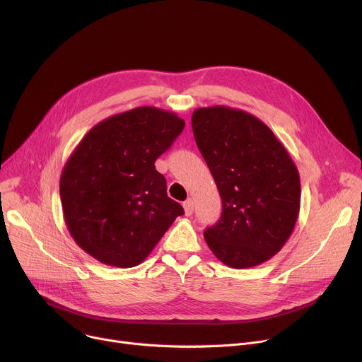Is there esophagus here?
<instances>
[{"mask_svg": "<svg viewBox=\"0 0 362 362\" xmlns=\"http://www.w3.org/2000/svg\"><path fill=\"white\" fill-rule=\"evenodd\" d=\"M182 207H184L185 216H191V214H192V211H194V202H192L191 199H188L187 202H184Z\"/></svg>", "mask_w": 362, "mask_h": 362, "instance_id": "esophagus-1", "label": "esophagus"}]
</instances>
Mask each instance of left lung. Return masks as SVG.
Returning <instances> with one entry per match:
<instances>
[{
	"mask_svg": "<svg viewBox=\"0 0 362 362\" xmlns=\"http://www.w3.org/2000/svg\"><path fill=\"white\" fill-rule=\"evenodd\" d=\"M194 139L217 185L221 216L204 230L232 268L257 267L281 251L300 211V177L284 145L255 116L226 105L194 110Z\"/></svg>",
	"mask_w": 362,
	"mask_h": 362,
	"instance_id": "obj_1",
	"label": "left lung"
}]
</instances>
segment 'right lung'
<instances>
[{
	"label": "right lung",
	"instance_id": "add662e5",
	"mask_svg": "<svg viewBox=\"0 0 362 362\" xmlns=\"http://www.w3.org/2000/svg\"><path fill=\"white\" fill-rule=\"evenodd\" d=\"M184 126L171 111L137 107L82 137L64 166L59 192L68 230L88 255L111 267H136L184 214L155 170Z\"/></svg>",
	"mask_w": 362,
	"mask_h": 362
}]
</instances>
